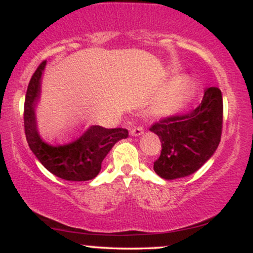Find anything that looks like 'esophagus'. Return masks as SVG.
<instances>
[{
    "mask_svg": "<svg viewBox=\"0 0 253 253\" xmlns=\"http://www.w3.org/2000/svg\"><path fill=\"white\" fill-rule=\"evenodd\" d=\"M144 133V128L140 126H134L132 127L129 130V134L133 135V136H138V135H141Z\"/></svg>",
    "mask_w": 253,
    "mask_h": 253,
    "instance_id": "esophagus-1",
    "label": "esophagus"
}]
</instances>
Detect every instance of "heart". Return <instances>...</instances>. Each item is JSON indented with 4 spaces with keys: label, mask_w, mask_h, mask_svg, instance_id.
<instances>
[{
    "label": "heart",
    "mask_w": 253,
    "mask_h": 253,
    "mask_svg": "<svg viewBox=\"0 0 253 253\" xmlns=\"http://www.w3.org/2000/svg\"><path fill=\"white\" fill-rule=\"evenodd\" d=\"M191 94V85L188 82L177 83L167 96L162 98L156 106V113L159 115H170L178 112L187 102Z\"/></svg>",
    "instance_id": "heart-1"
}]
</instances>
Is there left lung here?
Masks as SVG:
<instances>
[{
    "mask_svg": "<svg viewBox=\"0 0 253 253\" xmlns=\"http://www.w3.org/2000/svg\"><path fill=\"white\" fill-rule=\"evenodd\" d=\"M223 104L221 90L206 89L195 109L173 114L151 125L161 139V156L153 169L162 178L175 179L199 170L214 155L221 139Z\"/></svg>",
    "mask_w": 253,
    "mask_h": 253,
    "instance_id": "left-lung-1",
    "label": "left lung"
}]
</instances>
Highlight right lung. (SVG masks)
Returning a JSON list of instances; mask_svg holds the SVG:
<instances>
[{"mask_svg":"<svg viewBox=\"0 0 253 253\" xmlns=\"http://www.w3.org/2000/svg\"><path fill=\"white\" fill-rule=\"evenodd\" d=\"M46 60L40 63L28 83L25 97V134L32 152L51 173L66 181H89L101 170L104 157L121 139L128 136L126 128L90 126L81 134L47 141L39 135L36 121V102Z\"/></svg>","mask_w":253,"mask_h":253,"instance_id":"1","label":"right lung"}]
</instances>
